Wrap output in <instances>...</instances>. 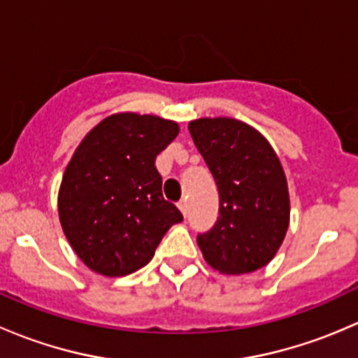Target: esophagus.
<instances>
[{"label":"esophagus","mask_w":358,"mask_h":358,"mask_svg":"<svg viewBox=\"0 0 358 358\" xmlns=\"http://www.w3.org/2000/svg\"><path fill=\"white\" fill-rule=\"evenodd\" d=\"M178 208H180V211L183 213V216H187V211H189V206H187V201L185 199H182L178 202Z\"/></svg>","instance_id":"1"}]
</instances>
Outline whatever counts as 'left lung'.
<instances>
[{
  "label": "left lung",
  "instance_id": "1",
  "mask_svg": "<svg viewBox=\"0 0 358 358\" xmlns=\"http://www.w3.org/2000/svg\"><path fill=\"white\" fill-rule=\"evenodd\" d=\"M190 136L220 196L215 225L197 236L209 266L249 273L275 256L289 225V192L279 157L265 136L230 117H202Z\"/></svg>",
  "mask_w": 358,
  "mask_h": 358
}]
</instances>
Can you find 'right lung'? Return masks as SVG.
<instances>
[{
    "mask_svg": "<svg viewBox=\"0 0 358 358\" xmlns=\"http://www.w3.org/2000/svg\"><path fill=\"white\" fill-rule=\"evenodd\" d=\"M157 115L124 112L103 119L83 138L64 173L59 216L86 266L107 277L136 272L152 259L183 215L162 196L156 157L178 135Z\"/></svg>",
    "mask_w": 358,
    "mask_h": 358,
    "instance_id": "add662e5",
    "label": "right lung"
}]
</instances>
